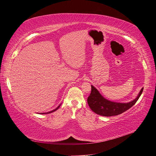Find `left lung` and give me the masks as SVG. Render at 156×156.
Listing matches in <instances>:
<instances>
[{"label":"left lung","instance_id":"obj_1","mask_svg":"<svg viewBox=\"0 0 156 156\" xmlns=\"http://www.w3.org/2000/svg\"><path fill=\"white\" fill-rule=\"evenodd\" d=\"M91 91L87 99L88 104L92 111L98 115L104 117L118 115L129 110L138 100L144 89L142 88L140 90L137 97L132 101L128 103H120L106 99L100 94L95 87L93 85H91Z\"/></svg>","mask_w":156,"mask_h":156}]
</instances>
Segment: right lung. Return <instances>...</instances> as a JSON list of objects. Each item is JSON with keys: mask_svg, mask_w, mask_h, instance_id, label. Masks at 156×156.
Segmentation results:
<instances>
[{"mask_svg": "<svg viewBox=\"0 0 156 156\" xmlns=\"http://www.w3.org/2000/svg\"><path fill=\"white\" fill-rule=\"evenodd\" d=\"M61 104H60L59 106H58L55 109H54V110H53L52 111H50V112H46V113H40L39 114H47V113H52V112H55V111H56V110H57L59 108V107L61 106Z\"/></svg>", "mask_w": 156, "mask_h": 156, "instance_id": "1", "label": "right lung"}]
</instances>
